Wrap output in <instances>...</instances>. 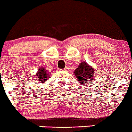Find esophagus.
I'll use <instances>...</instances> for the list:
<instances>
[{"mask_svg": "<svg viewBox=\"0 0 132 132\" xmlns=\"http://www.w3.org/2000/svg\"><path fill=\"white\" fill-rule=\"evenodd\" d=\"M68 70H69L68 66H66V67L64 68V70H65V71H68Z\"/></svg>", "mask_w": 132, "mask_h": 132, "instance_id": "obj_1", "label": "esophagus"}]
</instances>
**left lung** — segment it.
<instances>
[{
    "instance_id": "8db88e82",
    "label": "left lung",
    "mask_w": 132,
    "mask_h": 132,
    "mask_svg": "<svg viewBox=\"0 0 132 132\" xmlns=\"http://www.w3.org/2000/svg\"><path fill=\"white\" fill-rule=\"evenodd\" d=\"M94 68H92L86 62H81L78 68L74 71V76L81 84H88L92 81L94 76Z\"/></svg>"
}]
</instances>
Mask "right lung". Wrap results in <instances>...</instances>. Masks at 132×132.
Instances as JSON below:
<instances>
[{
	"label": "right lung",
	"instance_id": "add662e5",
	"mask_svg": "<svg viewBox=\"0 0 132 132\" xmlns=\"http://www.w3.org/2000/svg\"><path fill=\"white\" fill-rule=\"evenodd\" d=\"M49 73H47V70H45V68L41 67L38 70V72L36 74V79L38 81H40V83H44V81H46L47 79L49 77Z\"/></svg>",
	"mask_w": 132,
	"mask_h": 132
}]
</instances>
